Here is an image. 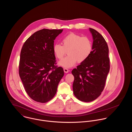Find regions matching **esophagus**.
<instances>
[{
    "label": "esophagus",
    "instance_id": "34e87169",
    "mask_svg": "<svg viewBox=\"0 0 132 132\" xmlns=\"http://www.w3.org/2000/svg\"><path fill=\"white\" fill-rule=\"evenodd\" d=\"M63 70H64V72L65 73H68L69 72V70L67 69V68H64L63 69Z\"/></svg>",
    "mask_w": 132,
    "mask_h": 132
}]
</instances>
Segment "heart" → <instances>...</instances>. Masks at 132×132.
<instances>
[{
	"mask_svg": "<svg viewBox=\"0 0 132 132\" xmlns=\"http://www.w3.org/2000/svg\"><path fill=\"white\" fill-rule=\"evenodd\" d=\"M62 43L63 45L55 44L53 50L59 59L63 57L68 50L69 55L59 63L60 65L64 68H70L77 61L81 63L85 61L90 55L93 49V42L90 38L73 32L62 38Z\"/></svg>",
	"mask_w": 132,
	"mask_h": 132,
	"instance_id": "1",
	"label": "heart"
}]
</instances>
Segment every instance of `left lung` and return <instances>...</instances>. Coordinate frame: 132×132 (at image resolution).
I'll return each instance as SVG.
<instances>
[{"instance_id":"1","label":"left lung","mask_w":132,"mask_h":132,"mask_svg":"<svg viewBox=\"0 0 132 132\" xmlns=\"http://www.w3.org/2000/svg\"><path fill=\"white\" fill-rule=\"evenodd\" d=\"M93 37V49L89 57L74 69L73 93L79 100L89 102L103 91L110 70L109 48L106 41L96 30L89 28Z\"/></svg>"}]
</instances>
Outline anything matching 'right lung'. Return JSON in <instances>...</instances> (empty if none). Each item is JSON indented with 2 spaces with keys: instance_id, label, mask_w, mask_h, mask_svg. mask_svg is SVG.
<instances>
[{
  "instance_id": "1",
  "label": "right lung",
  "mask_w": 132,
  "mask_h": 132,
  "mask_svg": "<svg viewBox=\"0 0 132 132\" xmlns=\"http://www.w3.org/2000/svg\"><path fill=\"white\" fill-rule=\"evenodd\" d=\"M62 29H43L24 43L20 53L19 74L24 89L33 100L47 103L55 96L63 69L56 65L54 40Z\"/></svg>"
}]
</instances>
